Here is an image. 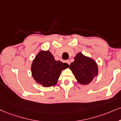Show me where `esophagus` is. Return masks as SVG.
<instances>
[{
  "instance_id": "1",
  "label": "esophagus",
  "mask_w": 121,
  "mask_h": 121,
  "mask_svg": "<svg viewBox=\"0 0 121 121\" xmlns=\"http://www.w3.org/2000/svg\"><path fill=\"white\" fill-rule=\"evenodd\" d=\"M66 63L67 64H68V65H70V61H69V60H66Z\"/></svg>"
}]
</instances>
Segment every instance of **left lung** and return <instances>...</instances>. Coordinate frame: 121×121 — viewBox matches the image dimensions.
Instances as JSON below:
<instances>
[{
  "instance_id": "8db88e82",
  "label": "left lung",
  "mask_w": 121,
  "mask_h": 121,
  "mask_svg": "<svg viewBox=\"0 0 121 121\" xmlns=\"http://www.w3.org/2000/svg\"><path fill=\"white\" fill-rule=\"evenodd\" d=\"M70 69L79 84H89L98 75V68L94 60L78 53L74 57V61L70 65Z\"/></svg>"
}]
</instances>
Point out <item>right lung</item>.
I'll list each match as a JSON object with an SVG mask.
<instances>
[{"mask_svg": "<svg viewBox=\"0 0 121 121\" xmlns=\"http://www.w3.org/2000/svg\"><path fill=\"white\" fill-rule=\"evenodd\" d=\"M69 66L68 64L55 60L48 50H42L33 60L31 66L32 75L38 84L43 87H50L57 84L62 70Z\"/></svg>", "mask_w": 121, "mask_h": 121, "instance_id": "1", "label": "right lung"}]
</instances>
